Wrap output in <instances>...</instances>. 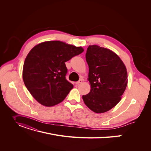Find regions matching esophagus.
<instances>
[{"label":"esophagus","mask_w":151,"mask_h":151,"mask_svg":"<svg viewBox=\"0 0 151 151\" xmlns=\"http://www.w3.org/2000/svg\"><path fill=\"white\" fill-rule=\"evenodd\" d=\"M83 80H81H81H79L78 81H77V82H76L75 83H76V84H77V85H78V84H81V83H83Z\"/></svg>","instance_id":"34e87169"}]
</instances>
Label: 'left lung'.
I'll use <instances>...</instances> for the list:
<instances>
[{
  "label": "left lung",
  "mask_w": 151,
  "mask_h": 151,
  "mask_svg": "<svg viewBox=\"0 0 151 151\" xmlns=\"http://www.w3.org/2000/svg\"><path fill=\"white\" fill-rule=\"evenodd\" d=\"M86 59L91 91L83 96V101L95 113L106 112L119 102L126 89V67L116 53L97 45L89 46Z\"/></svg>",
  "instance_id": "1"
}]
</instances>
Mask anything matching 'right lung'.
<instances>
[{"mask_svg":"<svg viewBox=\"0 0 151 151\" xmlns=\"http://www.w3.org/2000/svg\"><path fill=\"white\" fill-rule=\"evenodd\" d=\"M84 51L60 41L40 43L27 54L24 63V83L33 97L42 105L52 106L65 99L73 85L66 80L65 63Z\"/></svg>","mask_w":151,"mask_h":151,"instance_id":"add662e5","label":"right lung"}]
</instances>
